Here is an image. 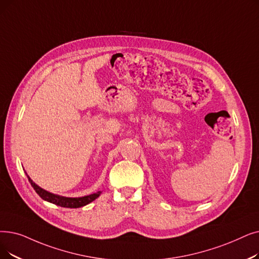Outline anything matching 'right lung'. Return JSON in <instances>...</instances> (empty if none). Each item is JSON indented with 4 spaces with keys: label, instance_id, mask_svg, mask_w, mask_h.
I'll list each match as a JSON object with an SVG mask.
<instances>
[{
    "label": "right lung",
    "instance_id": "add662e5",
    "mask_svg": "<svg viewBox=\"0 0 259 259\" xmlns=\"http://www.w3.org/2000/svg\"><path fill=\"white\" fill-rule=\"evenodd\" d=\"M28 181L31 184V186L33 187V189L36 190V193L43 199L48 202H51L53 204L59 205L61 207H69V208H78L84 206L89 203H91L92 201H94L95 199H97L99 197V195L102 194V192H97L95 194H91L89 196H84V197H78V198H67V197H62V196H58L55 195L52 193L47 192L43 188H41L40 186H38L35 182H32V180L28 177Z\"/></svg>",
    "mask_w": 259,
    "mask_h": 259
}]
</instances>
